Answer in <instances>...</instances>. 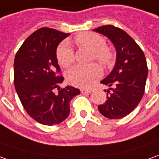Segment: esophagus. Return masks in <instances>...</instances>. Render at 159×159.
<instances>
[{
  "mask_svg": "<svg viewBox=\"0 0 159 159\" xmlns=\"http://www.w3.org/2000/svg\"><path fill=\"white\" fill-rule=\"evenodd\" d=\"M94 91V89L93 88H88V89H81L80 90V92H82V93H90V92H92Z\"/></svg>",
  "mask_w": 159,
  "mask_h": 159,
  "instance_id": "esophagus-1",
  "label": "esophagus"
}]
</instances>
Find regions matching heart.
Instances as JSON below:
<instances>
[{
	"label": "heart",
	"mask_w": 159,
	"mask_h": 159,
	"mask_svg": "<svg viewBox=\"0 0 159 159\" xmlns=\"http://www.w3.org/2000/svg\"><path fill=\"white\" fill-rule=\"evenodd\" d=\"M76 44L81 48L91 50V60H95L103 67H109L113 63L114 53L107 47L103 37L93 32H83L74 38ZM56 58L61 66L68 67L74 61V52L70 43L67 41L60 43L56 49ZM102 76V70L95 63L90 65H76L67 72V82L77 87H88Z\"/></svg>",
	"instance_id": "obj_1"
}]
</instances>
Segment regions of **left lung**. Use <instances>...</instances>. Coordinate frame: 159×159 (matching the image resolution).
I'll return each instance as SVG.
<instances>
[{
	"mask_svg": "<svg viewBox=\"0 0 159 159\" xmlns=\"http://www.w3.org/2000/svg\"><path fill=\"white\" fill-rule=\"evenodd\" d=\"M113 43L116 61L113 70L102 84L110 86L105 103L98 107L109 119H121L138 106L142 98L148 74L145 55L136 42L120 28L111 25L93 29Z\"/></svg>",
	"mask_w": 159,
	"mask_h": 159,
	"instance_id": "left-lung-1",
	"label": "left lung"
}]
</instances>
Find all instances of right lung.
<instances>
[{"instance_id":"add662e5","label":"right lung","mask_w":159,"mask_h":159,"mask_svg":"<svg viewBox=\"0 0 159 159\" xmlns=\"http://www.w3.org/2000/svg\"><path fill=\"white\" fill-rule=\"evenodd\" d=\"M55 29L43 27L24 42L14 58V86L24 109L43 125L59 124L70 112L69 102L79 89L60 88L64 79L56 58L57 46L69 36ZM57 88L58 92L53 91Z\"/></svg>"}]
</instances>
